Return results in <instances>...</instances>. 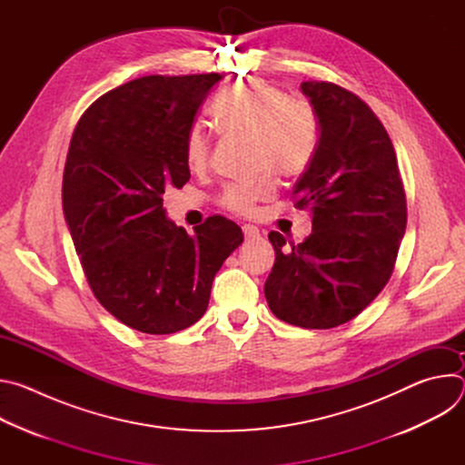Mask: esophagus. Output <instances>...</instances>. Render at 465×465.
Listing matches in <instances>:
<instances>
[{
    "mask_svg": "<svg viewBox=\"0 0 465 465\" xmlns=\"http://www.w3.org/2000/svg\"><path fill=\"white\" fill-rule=\"evenodd\" d=\"M242 233H244V239L246 241H252V239H257L259 237V230L252 224H244L242 226Z\"/></svg>",
    "mask_w": 465,
    "mask_h": 465,
    "instance_id": "1",
    "label": "esophagus"
}]
</instances>
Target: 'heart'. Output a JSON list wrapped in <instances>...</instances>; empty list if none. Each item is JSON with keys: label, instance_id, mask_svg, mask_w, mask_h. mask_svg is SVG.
I'll use <instances>...</instances> for the list:
<instances>
[{"label": "heart", "instance_id": "b5f03b06", "mask_svg": "<svg viewBox=\"0 0 465 465\" xmlns=\"http://www.w3.org/2000/svg\"><path fill=\"white\" fill-rule=\"evenodd\" d=\"M213 121L224 134L248 138L257 169H271L283 178H296L311 165L318 145L314 108L303 97L287 95L272 83L253 79L224 94L213 106ZM185 163L201 173L210 165L212 145L203 124H191L183 142ZM276 187L271 174L253 182L228 185L219 203L239 215H252L269 201Z\"/></svg>", "mask_w": 465, "mask_h": 465}]
</instances>
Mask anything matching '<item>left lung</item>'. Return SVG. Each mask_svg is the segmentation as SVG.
<instances>
[{"label":"left lung","mask_w":465,"mask_h":465,"mask_svg":"<svg viewBox=\"0 0 465 465\" xmlns=\"http://www.w3.org/2000/svg\"><path fill=\"white\" fill-rule=\"evenodd\" d=\"M318 119L314 158L294 185L296 208L312 213L300 244L280 232L264 283L271 311L303 329H331L362 312L388 283L407 228V196L382 123L353 92L302 83Z\"/></svg>","instance_id":"obj_1"}]
</instances>
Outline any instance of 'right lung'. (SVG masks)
Here are the masks:
<instances>
[{"instance_id":"obj_1","label":"right lung","mask_w":465,"mask_h":465,"mask_svg":"<svg viewBox=\"0 0 465 465\" xmlns=\"http://www.w3.org/2000/svg\"><path fill=\"white\" fill-rule=\"evenodd\" d=\"M219 74L130 81L79 119L62 208L99 303L124 325L171 335L201 320L241 228L213 215L189 235L165 217L163 193L183 187V142Z\"/></svg>"}]
</instances>
